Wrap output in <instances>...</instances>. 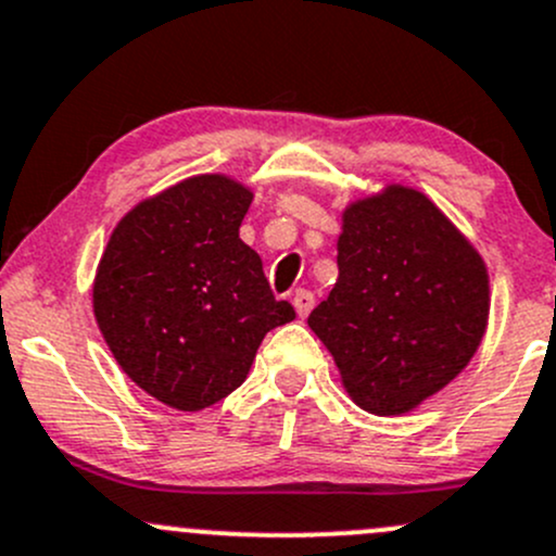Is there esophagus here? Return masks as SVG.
<instances>
[{"instance_id":"1","label":"esophagus","mask_w":556,"mask_h":556,"mask_svg":"<svg viewBox=\"0 0 556 556\" xmlns=\"http://www.w3.org/2000/svg\"><path fill=\"white\" fill-rule=\"evenodd\" d=\"M293 306H295L298 317H306V314L314 308V293H308V290H295Z\"/></svg>"}]
</instances>
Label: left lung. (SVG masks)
Listing matches in <instances>:
<instances>
[{
	"mask_svg": "<svg viewBox=\"0 0 556 556\" xmlns=\"http://www.w3.org/2000/svg\"><path fill=\"white\" fill-rule=\"evenodd\" d=\"M488 312L477 250L429 197L389 186L343 213L338 282L308 327L362 410L402 416L469 365Z\"/></svg>",
	"mask_w": 556,
	"mask_h": 556,
	"instance_id": "1",
	"label": "left lung"
}]
</instances>
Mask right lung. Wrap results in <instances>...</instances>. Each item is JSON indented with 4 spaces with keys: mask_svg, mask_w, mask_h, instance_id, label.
I'll return each instance as SVG.
<instances>
[{
    "mask_svg": "<svg viewBox=\"0 0 556 556\" xmlns=\"http://www.w3.org/2000/svg\"><path fill=\"white\" fill-rule=\"evenodd\" d=\"M253 194L194 175L140 202L111 233L92 285L98 327L146 394L194 413L248 378L263 336L295 319L239 239Z\"/></svg>",
    "mask_w": 556,
    "mask_h": 556,
    "instance_id": "add662e5",
    "label": "right lung"
}]
</instances>
